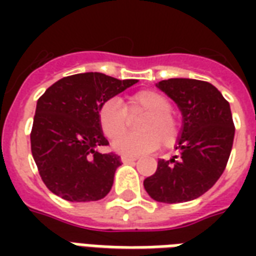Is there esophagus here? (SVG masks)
Instances as JSON below:
<instances>
[{
  "label": "esophagus",
  "mask_w": 256,
  "mask_h": 256,
  "mask_svg": "<svg viewBox=\"0 0 256 256\" xmlns=\"http://www.w3.org/2000/svg\"><path fill=\"white\" fill-rule=\"evenodd\" d=\"M120 160H122L123 163H134V162L137 160V158H133V156H122Z\"/></svg>",
  "instance_id": "1"
}]
</instances>
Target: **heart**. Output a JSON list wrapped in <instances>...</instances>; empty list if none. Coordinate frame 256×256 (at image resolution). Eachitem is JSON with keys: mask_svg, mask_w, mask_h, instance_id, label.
<instances>
[{"mask_svg": "<svg viewBox=\"0 0 256 256\" xmlns=\"http://www.w3.org/2000/svg\"><path fill=\"white\" fill-rule=\"evenodd\" d=\"M144 114L138 134L122 133L128 128V116ZM98 123L106 138L114 140V150L122 155H142L159 145L170 148L177 142L181 124L172 111V101L155 90H140L130 94L124 106L118 98L106 100L98 110ZM122 134L123 136L120 134Z\"/></svg>", "mask_w": 256, "mask_h": 256, "instance_id": "heart-1", "label": "heart"}]
</instances>
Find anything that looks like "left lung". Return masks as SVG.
Masks as SVG:
<instances>
[{"label":"left lung","mask_w":256,"mask_h":256,"mask_svg":"<svg viewBox=\"0 0 256 256\" xmlns=\"http://www.w3.org/2000/svg\"><path fill=\"white\" fill-rule=\"evenodd\" d=\"M156 86L182 112V133L176 146L181 155L158 162L144 188L156 202L184 203L207 192L225 170L234 138L230 106L204 80L172 78Z\"/></svg>","instance_id":"1"}]
</instances>
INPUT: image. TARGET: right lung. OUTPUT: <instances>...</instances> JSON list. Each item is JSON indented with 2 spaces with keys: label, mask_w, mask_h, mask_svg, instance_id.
I'll return each mask as SVG.
<instances>
[{
  "label": "right lung",
  "mask_w": 256,
  "mask_h": 256,
  "mask_svg": "<svg viewBox=\"0 0 256 256\" xmlns=\"http://www.w3.org/2000/svg\"><path fill=\"white\" fill-rule=\"evenodd\" d=\"M134 84L137 79L76 74L58 80L38 98L31 152L50 192L68 202H96L110 193L120 156L96 150L108 145L98 110Z\"/></svg>",
  "instance_id": "add662e5"
}]
</instances>
